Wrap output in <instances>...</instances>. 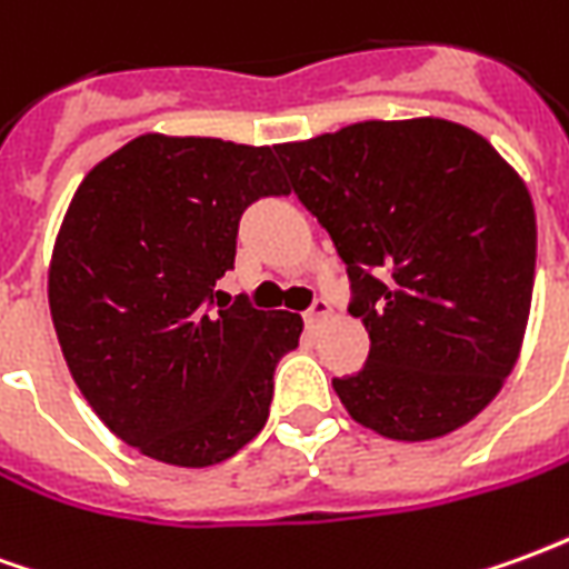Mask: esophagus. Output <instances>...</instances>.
Here are the masks:
<instances>
[{
    "instance_id": "obj_1",
    "label": "esophagus",
    "mask_w": 569,
    "mask_h": 569,
    "mask_svg": "<svg viewBox=\"0 0 569 569\" xmlns=\"http://www.w3.org/2000/svg\"><path fill=\"white\" fill-rule=\"evenodd\" d=\"M329 310H332V308H329V301L317 298V301H313V305L305 310V322H308V326H320V322L329 317Z\"/></svg>"
}]
</instances>
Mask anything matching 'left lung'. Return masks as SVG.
<instances>
[{"mask_svg":"<svg viewBox=\"0 0 569 569\" xmlns=\"http://www.w3.org/2000/svg\"><path fill=\"white\" fill-rule=\"evenodd\" d=\"M277 154L371 338L366 369L332 381L347 415L399 441L469 423L500 393L530 317L537 212L521 176L445 118L359 121Z\"/></svg>","mask_w":569,"mask_h":569,"instance_id":"8db88e82","label":"left lung"}]
</instances>
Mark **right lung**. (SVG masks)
Returning <instances> with one entry per match:
<instances>
[{"label":"right lung","mask_w":569,"mask_h":569,"mask_svg":"<svg viewBox=\"0 0 569 569\" xmlns=\"http://www.w3.org/2000/svg\"><path fill=\"white\" fill-rule=\"evenodd\" d=\"M277 194L289 186L271 146L146 133L69 203L48 271L57 341L97 418L151 460L222 463L268 420L305 322L212 289L243 210Z\"/></svg>","instance_id":"add662e5"}]
</instances>
